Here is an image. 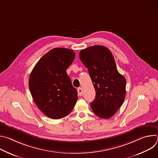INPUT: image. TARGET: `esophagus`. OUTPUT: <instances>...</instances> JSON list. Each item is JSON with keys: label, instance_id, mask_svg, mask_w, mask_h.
Listing matches in <instances>:
<instances>
[{"label": "esophagus", "instance_id": "1", "mask_svg": "<svg viewBox=\"0 0 158 158\" xmlns=\"http://www.w3.org/2000/svg\"><path fill=\"white\" fill-rule=\"evenodd\" d=\"M77 92H78V95L79 96H81L82 95V89L81 87H79L77 89Z\"/></svg>", "mask_w": 158, "mask_h": 158}]
</instances>
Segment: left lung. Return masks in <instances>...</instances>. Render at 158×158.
Wrapping results in <instances>:
<instances>
[{"label":"left lung","instance_id":"obj_1","mask_svg":"<svg viewBox=\"0 0 158 158\" xmlns=\"http://www.w3.org/2000/svg\"><path fill=\"white\" fill-rule=\"evenodd\" d=\"M79 58L87 67L96 91L91 103L94 113L109 119L115 114L126 96V80L118 72L112 53L102 46H94L79 52Z\"/></svg>","mask_w":158,"mask_h":158}]
</instances>
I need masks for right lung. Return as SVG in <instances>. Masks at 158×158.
Returning <instances> with one entry per match:
<instances>
[{
  "mask_svg": "<svg viewBox=\"0 0 158 158\" xmlns=\"http://www.w3.org/2000/svg\"><path fill=\"white\" fill-rule=\"evenodd\" d=\"M75 55L69 49H52L40 59L30 75L29 86L32 99L51 119L65 117L77 102V91L66 73Z\"/></svg>",
  "mask_w": 158,
  "mask_h": 158,
  "instance_id": "right-lung-1",
  "label": "right lung"
}]
</instances>
